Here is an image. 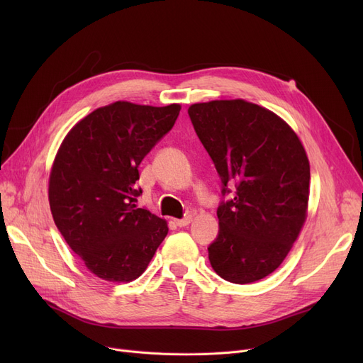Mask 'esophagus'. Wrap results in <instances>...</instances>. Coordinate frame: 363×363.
<instances>
[{"label":"esophagus","instance_id":"34e87169","mask_svg":"<svg viewBox=\"0 0 363 363\" xmlns=\"http://www.w3.org/2000/svg\"><path fill=\"white\" fill-rule=\"evenodd\" d=\"M191 220H193L191 216H185V218H182V219H175V223H177V226L184 228V226H186L188 223H191Z\"/></svg>","mask_w":363,"mask_h":363}]
</instances>
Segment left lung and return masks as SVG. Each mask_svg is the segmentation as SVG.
I'll use <instances>...</instances> for the list:
<instances>
[{
    "label": "left lung",
    "mask_w": 363,
    "mask_h": 363,
    "mask_svg": "<svg viewBox=\"0 0 363 363\" xmlns=\"http://www.w3.org/2000/svg\"><path fill=\"white\" fill-rule=\"evenodd\" d=\"M189 119L222 182L219 233L207 247L215 272L234 284L272 274L306 219L311 167L294 130L244 100L193 104Z\"/></svg>",
    "instance_id": "left-lung-1"
}]
</instances>
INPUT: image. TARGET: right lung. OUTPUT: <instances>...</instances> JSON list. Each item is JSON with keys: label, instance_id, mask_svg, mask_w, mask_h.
<instances>
[{"label": "right lung", "instance_id": "obj_1", "mask_svg": "<svg viewBox=\"0 0 363 363\" xmlns=\"http://www.w3.org/2000/svg\"><path fill=\"white\" fill-rule=\"evenodd\" d=\"M181 106L116 101L76 123L57 152L48 199L70 249L101 279H137L167 235L163 219L137 207L140 163L174 128Z\"/></svg>", "mask_w": 363, "mask_h": 363}]
</instances>
